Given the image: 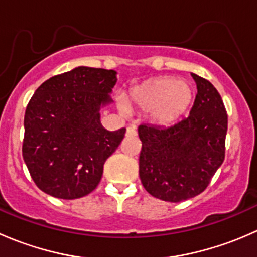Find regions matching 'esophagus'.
Segmentation results:
<instances>
[{"mask_svg": "<svg viewBox=\"0 0 257 257\" xmlns=\"http://www.w3.org/2000/svg\"><path fill=\"white\" fill-rule=\"evenodd\" d=\"M126 137H136L137 136V131H136V126H129L126 128Z\"/></svg>", "mask_w": 257, "mask_h": 257, "instance_id": "1", "label": "esophagus"}]
</instances>
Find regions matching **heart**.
I'll return each mask as SVG.
<instances>
[{
    "label": "heart",
    "instance_id": "heart-1",
    "mask_svg": "<svg viewBox=\"0 0 257 257\" xmlns=\"http://www.w3.org/2000/svg\"><path fill=\"white\" fill-rule=\"evenodd\" d=\"M194 99V90L189 83L174 77L150 79L129 92L128 104L149 113L153 123L170 125L185 114ZM121 109H125L120 103Z\"/></svg>",
    "mask_w": 257,
    "mask_h": 257
}]
</instances>
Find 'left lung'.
Wrapping results in <instances>:
<instances>
[{
    "instance_id": "obj_1",
    "label": "left lung",
    "mask_w": 257,
    "mask_h": 257,
    "mask_svg": "<svg viewBox=\"0 0 257 257\" xmlns=\"http://www.w3.org/2000/svg\"><path fill=\"white\" fill-rule=\"evenodd\" d=\"M198 88L188 118L168 128L139 125V177L154 198L180 203L206 189L225 158L227 114L216 88L191 73Z\"/></svg>"
}]
</instances>
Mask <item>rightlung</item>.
<instances>
[{
	"instance_id": "1",
	"label": "right lung",
	"mask_w": 257,
	"mask_h": 257,
	"mask_svg": "<svg viewBox=\"0 0 257 257\" xmlns=\"http://www.w3.org/2000/svg\"><path fill=\"white\" fill-rule=\"evenodd\" d=\"M115 83L113 69L80 66L47 79L32 95L22 155L46 194L73 200L97 188L105 160L125 134V128L109 132L100 123Z\"/></svg>"
}]
</instances>
